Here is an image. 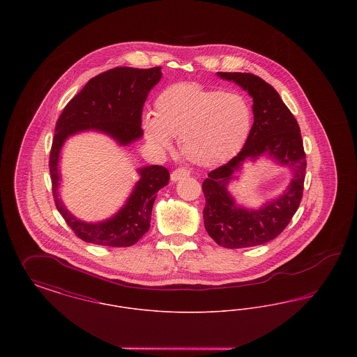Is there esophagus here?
<instances>
[{"label": "esophagus", "mask_w": 357, "mask_h": 357, "mask_svg": "<svg viewBox=\"0 0 357 357\" xmlns=\"http://www.w3.org/2000/svg\"><path fill=\"white\" fill-rule=\"evenodd\" d=\"M187 176H188V171L185 170V169H176V170L172 171V174H171V181L178 182V181L187 178Z\"/></svg>", "instance_id": "34e87169"}]
</instances>
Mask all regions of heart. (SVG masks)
I'll use <instances>...</instances> for the list:
<instances>
[{
	"label": "heart",
	"instance_id": "heart-1",
	"mask_svg": "<svg viewBox=\"0 0 357 357\" xmlns=\"http://www.w3.org/2000/svg\"><path fill=\"white\" fill-rule=\"evenodd\" d=\"M252 119L249 102L237 92L178 83L159 93L153 115L143 118L142 128L156 151H169L172 137H179V150L187 159L213 167L239 153L250 134Z\"/></svg>",
	"mask_w": 357,
	"mask_h": 357
}]
</instances>
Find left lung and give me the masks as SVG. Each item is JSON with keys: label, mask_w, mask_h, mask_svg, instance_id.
I'll use <instances>...</instances> for the list:
<instances>
[{"label": "left lung", "mask_w": 357, "mask_h": 357, "mask_svg": "<svg viewBox=\"0 0 357 357\" xmlns=\"http://www.w3.org/2000/svg\"><path fill=\"white\" fill-rule=\"evenodd\" d=\"M253 99L255 123L243 149L204 179V229L220 246L241 249L264 245L282 233L297 211L304 190L306 160L300 127L272 85L252 73L218 72ZM268 155L292 172L287 190L259 209L236 204L227 186L246 161Z\"/></svg>", "instance_id": "1"}]
</instances>
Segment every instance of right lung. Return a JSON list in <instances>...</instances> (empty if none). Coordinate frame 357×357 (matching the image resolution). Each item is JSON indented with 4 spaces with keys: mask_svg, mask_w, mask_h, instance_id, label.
<instances>
[{
    "mask_svg": "<svg viewBox=\"0 0 357 357\" xmlns=\"http://www.w3.org/2000/svg\"><path fill=\"white\" fill-rule=\"evenodd\" d=\"M160 69L118 67L102 72L92 77L66 105L56 123L50 156L52 192L59 213L75 234L85 242L112 248H127L136 243L150 229L156 192L169 185L170 172L156 165L140 167L139 181L115 215L105 221H82L59 197L61 149L68 137L85 131L105 134L119 146L139 140L143 136L142 109L149 92L162 77Z\"/></svg>",
    "mask_w": 357,
    "mask_h": 357,
    "instance_id": "obj_1",
    "label": "right lung"
}]
</instances>
